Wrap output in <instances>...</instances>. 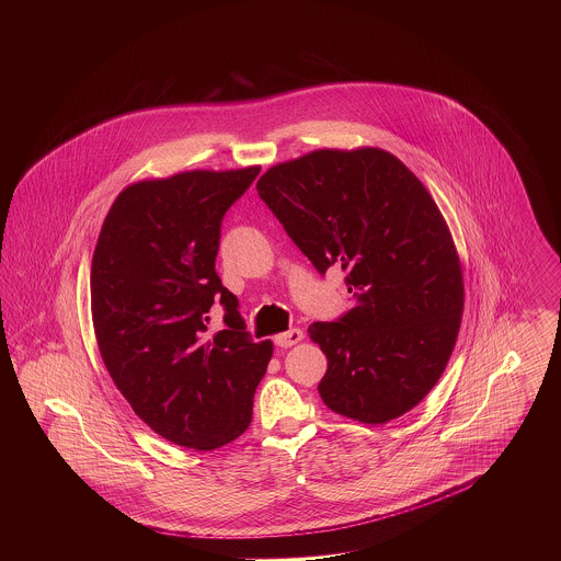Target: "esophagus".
Wrapping results in <instances>:
<instances>
[{
	"label": "esophagus",
	"mask_w": 561,
	"mask_h": 561,
	"mask_svg": "<svg viewBox=\"0 0 561 561\" xmlns=\"http://www.w3.org/2000/svg\"><path fill=\"white\" fill-rule=\"evenodd\" d=\"M300 341H302V330L300 328H290L288 332L275 336V345L282 348L293 347V345L300 343Z\"/></svg>",
	"instance_id": "esophagus-1"
}]
</instances>
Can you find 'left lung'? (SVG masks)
<instances>
[{
  "label": "left lung",
  "instance_id": "1",
  "mask_svg": "<svg viewBox=\"0 0 561 561\" xmlns=\"http://www.w3.org/2000/svg\"><path fill=\"white\" fill-rule=\"evenodd\" d=\"M259 197L320 275L345 271L353 309L316 321L318 391L353 421H393L435 387L462 318L453 236L423 183L382 149H321L267 170Z\"/></svg>",
  "mask_w": 561,
  "mask_h": 561
}]
</instances>
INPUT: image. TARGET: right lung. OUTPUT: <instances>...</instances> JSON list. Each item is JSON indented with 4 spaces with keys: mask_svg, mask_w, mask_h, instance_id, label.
Wrapping results in <instances>:
<instances>
[{
    "mask_svg": "<svg viewBox=\"0 0 561 561\" xmlns=\"http://www.w3.org/2000/svg\"><path fill=\"white\" fill-rule=\"evenodd\" d=\"M261 168L193 170L124 188L92 256V321L108 374L134 412L172 444L238 439L273 355L254 343L216 268L227 210ZM220 297L226 328L207 332Z\"/></svg>",
    "mask_w": 561,
    "mask_h": 561,
    "instance_id": "add662e5",
    "label": "right lung"
}]
</instances>
